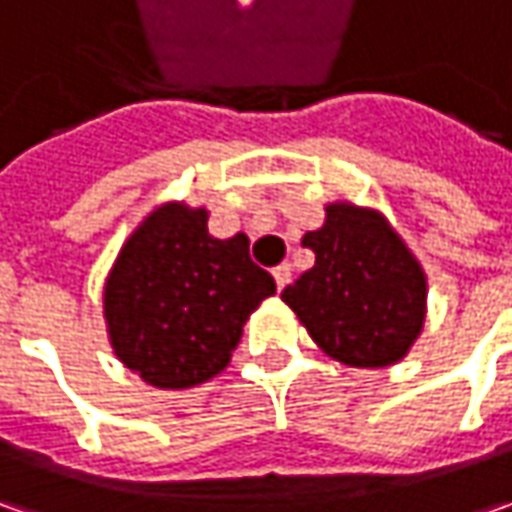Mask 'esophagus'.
<instances>
[{
    "label": "esophagus",
    "mask_w": 512,
    "mask_h": 512,
    "mask_svg": "<svg viewBox=\"0 0 512 512\" xmlns=\"http://www.w3.org/2000/svg\"><path fill=\"white\" fill-rule=\"evenodd\" d=\"M290 276H293V267H290V265L273 267V279H276V287H279V290H282V287L290 282Z\"/></svg>",
    "instance_id": "esophagus-1"
}]
</instances>
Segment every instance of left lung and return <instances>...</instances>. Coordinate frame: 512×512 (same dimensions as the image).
Here are the masks:
<instances>
[{"label":"left lung","instance_id":"8db88e82","mask_svg":"<svg viewBox=\"0 0 512 512\" xmlns=\"http://www.w3.org/2000/svg\"><path fill=\"white\" fill-rule=\"evenodd\" d=\"M302 245L316 265L282 290V302L310 339L347 367L402 362L424 327L427 276L393 225L373 207L333 202Z\"/></svg>","mask_w":512,"mask_h":512}]
</instances>
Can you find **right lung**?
<instances>
[{
  "mask_svg": "<svg viewBox=\"0 0 512 512\" xmlns=\"http://www.w3.org/2000/svg\"><path fill=\"white\" fill-rule=\"evenodd\" d=\"M273 293L245 233L213 239L205 207L165 202L130 233L105 279L110 347L150 387H196L225 370L250 313Z\"/></svg>",
  "mask_w": 512,
  "mask_h": 512,
  "instance_id": "add662e5",
  "label": "right lung"
}]
</instances>
